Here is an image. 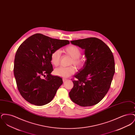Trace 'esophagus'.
I'll list each match as a JSON object with an SVG mask.
<instances>
[{
    "label": "esophagus",
    "mask_w": 135,
    "mask_h": 135,
    "mask_svg": "<svg viewBox=\"0 0 135 135\" xmlns=\"http://www.w3.org/2000/svg\"><path fill=\"white\" fill-rule=\"evenodd\" d=\"M67 80V79L66 78H63V82H65V81H66Z\"/></svg>",
    "instance_id": "obj_1"
}]
</instances>
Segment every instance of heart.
I'll use <instances>...</instances> for the list:
<instances>
[{"mask_svg":"<svg viewBox=\"0 0 135 135\" xmlns=\"http://www.w3.org/2000/svg\"><path fill=\"white\" fill-rule=\"evenodd\" d=\"M65 54L70 56L71 59L69 65H74L77 69H81L84 64V60L80 56L81 54V50L76 45H70L66 47L64 50ZM61 51L60 50H55L51 55V62L54 66L57 67L60 63ZM75 72V68L70 66L67 67H60L54 71V74L60 77L67 78L73 75Z\"/></svg>","mask_w":135,"mask_h":135,"instance_id":"1","label":"heart"}]
</instances>
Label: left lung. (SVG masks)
I'll return each instance as SVG.
<instances>
[{
    "label": "left lung",
    "instance_id": "8db88e82",
    "mask_svg": "<svg viewBox=\"0 0 135 135\" xmlns=\"http://www.w3.org/2000/svg\"><path fill=\"white\" fill-rule=\"evenodd\" d=\"M85 50L86 60L83 68L71 79L74 85L69 92L73 102L91 106L100 102L108 91L115 73L113 54L102 40L90 37L71 41Z\"/></svg>",
    "mask_w": 135,
    "mask_h": 135
}]
</instances>
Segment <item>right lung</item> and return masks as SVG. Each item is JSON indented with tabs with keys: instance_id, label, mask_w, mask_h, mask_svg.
Masks as SVG:
<instances>
[{
	"instance_id": "obj_1",
	"label": "right lung",
	"mask_w": 135,
	"mask_h": 135,
	"mask_svg": "<svg viewBox=\"0 0 135 135\" xmlns=\"http://www.w3.org/2000/svg\"><path fill=\"white\" fill-rule=\"evenodd\" d=\"M69 43L67 40L36 33L20 45L15 55L13 73L20 93L27 102L42 106L52 100L63 80L51 74L53 71L51 55Z\"/></svg>"
}]
</instances>
